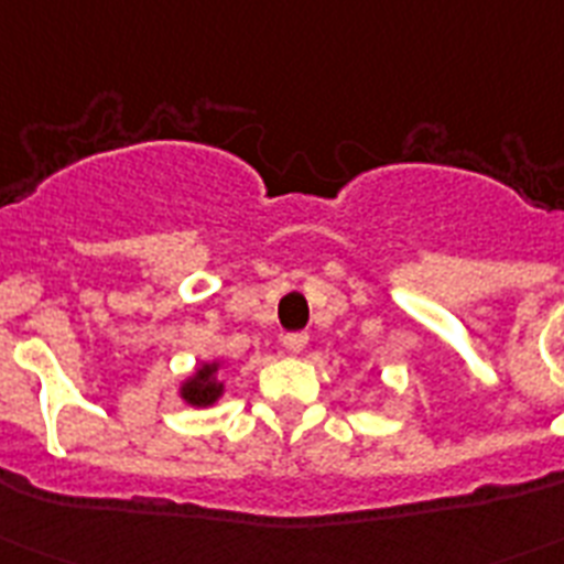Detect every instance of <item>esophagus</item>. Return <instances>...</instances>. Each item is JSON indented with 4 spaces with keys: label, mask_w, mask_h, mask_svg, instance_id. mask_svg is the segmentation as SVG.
<instances>
[{
    "label": "esophagus",
    "mask_w": 564,
    "mask_h": 564,
    "mask_svg": "<svg viewBox=\"0 0 564 564\" xmlns=\"http://www.w3.org/2000/svg\"><path fill=\"white\" fill-rule=\"evenodd\" d=\"M282 346H285V351H291V355H300L302 348L308 346V334H302V332L285 334V337H282Z\"/></svg>",
    "instance_id": "obj_1"
}]
</instances>
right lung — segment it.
<instances>
[{
  "label": "right lung",
  "mask_w": 564,
  "mask_h": 564,
  "mask_svg": "<svg viewBox=\"0 0 564 564\" xmlns=\"http://www.w3.org/2000/svg\"><path fill=\"white\" fill-rule=\"evenodd\" d=\"M218 369H221L218 362H202L193 377L181 383V398L187 400L189 406H213L225 394V383H218L216 377Z\"/></svg>",
  "instance_id": "right-lung-1"
}]
</instances>
